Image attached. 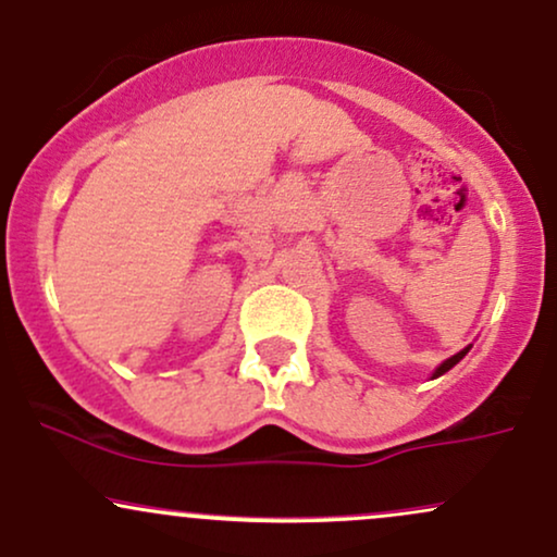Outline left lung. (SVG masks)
I'll return each instance as SVG.
<instances>
[{
    "label": "left lung",
    "instance_id": "left-lung-1",
    "mask_svg": "<svg viewBox=\"0 0 557 557\" xmlns=\"http://www.w3.org/2000/svg\"><path fill=\"white\" fill-rule=\"evenodd\" d=\"M468 349H471V347H466V349H460V352L458 355H453V358H447L445 362H442V366L440 368H436V371H434V376H431V379H436V376H442V373H447L449 371V368H453V366H458V362L460 360H463L466 358V352H468Z\"/></svg>",
    "mask_w": 557,
    "mask_h": 557
}]
</instances>
